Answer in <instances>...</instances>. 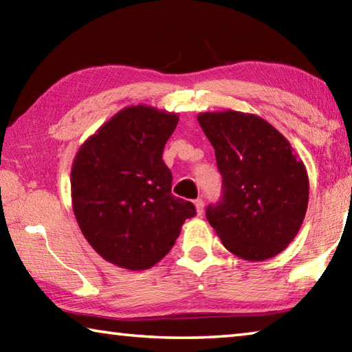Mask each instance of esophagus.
Segmentation results:
<instances>
[{"mask_svg":"<svg viewBox=\"0 0 352 352\" xmlns=\"http://www.w3.org/2000/svg\"><path fill=\"white\" fill-rule=\"evenodd\" d=\"M194 206H195V212H197L199 216H201V214H204V210H205V204H204V200H201V199L194 200Z\"/></svg>","mask_w":352,"mask_h":352,"instance_id":"obj_1","label":"esophagus"}]
</instances>
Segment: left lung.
<instances>
[{
  "mask_svg": "<svg viewBox=\"0 0 352 352\" xmlns=\"http://www.w3.org/2000/svg\"><path fill=\"white\" fill-rule=\"evenodd\" d=\"M222 174V199L206 219L225 248L247 261L270 259L295 239L309 201L305 163L278 130L252 113L197 116Z\"/></svg>",
  "mask_w": 352,
  "mask_h": 352,
  "instance_id": "left-lung-1",
  "label": "left lung"
}]
</instances>
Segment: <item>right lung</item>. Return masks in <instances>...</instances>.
<instances>
[{
    "label": "right lung",
    "mask_w": 352,
    "mask_h": 352,
    "mask_svg": "<svg viewBox=\"0 0 352 352\" xmlns=\"http://www.w3.org/2000/svg\"><path fill=\"white\" fill-rule=\"evenodd\" d=\"M177 113L144 104L118 111L77 151L71 200L94 252L121 269L147 270L162 261L195 216L190 201L172 195L163 148Z\"/></svg>",
    "instance_id": "add662e5"
}]
</instances>
